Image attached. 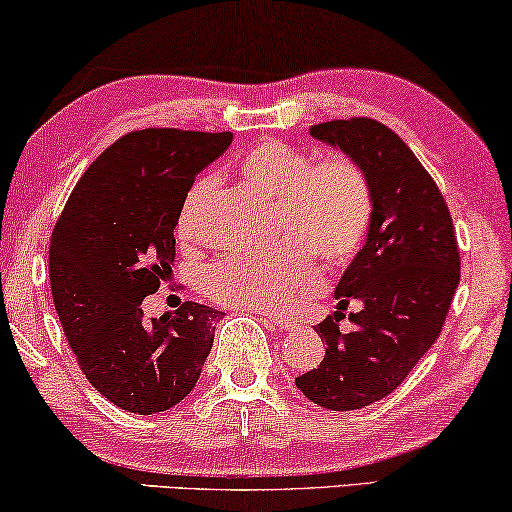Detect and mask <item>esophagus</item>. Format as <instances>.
Returning a JSON list of instances; mask_svg holds the SVG:
<instances>
[{"label": "esophagus", "instance_id": "obj_1", "mask_svg": "<svg viewBox=\"0 0 512 512\" xmlns=\"http://www.w3.org/2000/svg\"><path fill=\"white\" fill-rule=\"evenodd\" d=\"M265 321H270L272 326L282 328V331H289V328H296V321L291 317H282V314H268V312H258Z\"/></svg>", "mask_w": 512, "mask_h": 512}]
</instances>
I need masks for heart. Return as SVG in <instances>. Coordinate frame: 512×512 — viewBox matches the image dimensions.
Here are the masks:
<instances>
[{"instance_id":"b5f03b06","label":"heart","mask_w":512,"mask_h":512,"mask_svg":"<svg viewBox=\"0 0 512 512\" xmlns=\"http://www.w3.org/2000/svg\"><path fill=\"white\" fill-rule=\"evenodd\" d=\"M237 177L272 200V237L279 240L256 254H233L209 265L202 291L214 303L251 312L293 310L321 286L312 255L326 270H342L366 242L373 188L352 158L331 156L314 163L305 149L265 139L240 158ZM207 188V179L195 181L181 202V242L200 237Z\"/></svg>"}]
</instances>
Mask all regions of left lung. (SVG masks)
Masks as SVG:
<instances>
[{
	"label": "left lung",
	"mask_w": 512,
	"mask_h": 512,
	"mask_svg": "<svg viewBox=\"0 0 512 512\" xmlns=\"http://www.w3.org/2000/svg\"><path fill=\"white\" fill-rule=\"evenodd\" d=\"M314 139L347 153L373 188L366 244L335 286L338 307L314 326L324 361L296 387L326 410H359L389 396L429 352L459 286L450 209L410 146L375 118L312 125ZM349 302L355 328L339 333Z\"/></svg>",
	"instance_id": "8db88e82"
}]
</instances>
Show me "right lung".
<instances>
[{
	"label": "right lung",
	"instance_id": "1",
	"mask_svg": "<svg viewBox=\"0 0 512 512\" xmlns=\"http://www.w3.org/2000/svg\"><path fill=\"white\" fill-rule=\"evenodd\" d=\"M230 142V132H128L88 167L55 223V312L83 375L121 410H170L212 352L223 312L186 300L149 321L142 300L172 272L174 226L195 174Z\"/></svg>",
	"mask_w": 512,
	"mask_h": 512
}]
</instances>
